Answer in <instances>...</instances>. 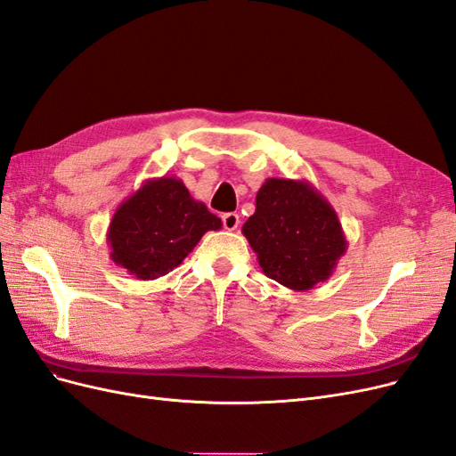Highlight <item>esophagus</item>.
Returning <instances> with one entry per match:
<instances>
[{
  "mask_svg": "<svg viewBox=\"0 0 456 456\" xmlns=\"http://www.w3.org/2000/svg\"><path fill=\"white\" fill-rule=\"evenodd\" d=\"M223 224H224V228L228 232L235 230V228L240 226V215L238 213H226V215H223Z\"/></svg>",
  "mask_w": 456,
  "mask_h": 456,
  "instance_id": "34e87169",
  "label": "esophagus"
}]
</instances>
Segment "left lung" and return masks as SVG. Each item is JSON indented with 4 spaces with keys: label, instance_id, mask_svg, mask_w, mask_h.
I'll return each instance as SVG.
<instances>
[{
    "label": "left lung",
    "instance_id": "obj_1",
    "mask_svg": "<svg viewBox=\"0 0 456 456\" xmlns=\"http://www.w3.org/2000/svg\"><path fill=\"white\" fill-rule=\"evenodd\" d=\"M241 232L262 272L294 292L326 281L347 250L338 213L305 179H265Z\"/></svg>",
    "mask_w": 456,
    "mask_h": 456
}]
</instances>
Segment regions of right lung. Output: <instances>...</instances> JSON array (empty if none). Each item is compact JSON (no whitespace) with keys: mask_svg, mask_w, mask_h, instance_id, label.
<instances>
[{"mask_svg":"<svg viewBox=\"0 0 456 456\" xmlns=\"http://www.w3.org/2000/svg\"><path fill=\"white\" fill-rule=\"evenodd\" d=\"M223 223L177 177L147 179L117 208L107 228L111 260L141 281L169 273Z\"/></svg>","mask_w":456,"mask_h":456,"instance_id":"obj_1","label":"right lung"}]
</instances>
